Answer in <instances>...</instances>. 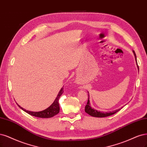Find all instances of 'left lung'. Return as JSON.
Returning a JSON list of instances; mask_svg holds the SVG:
<instances>
[{"mask_svg": "<svg viewBox=\"0 0 147 147\" xmlns=\"http://www.w3.org/2000/svg\"><path fill=\"white\" fill-rule=\"evenodd\" d=\"M134 54L135 55V58H136V63L138 64L137 63V59H136V53L134 52V51H133ZM138 67L139 68V66L138 65ZM89 95L88 94V100L86 105L85 106V112L88 113V114H89L91 116H93V117H108V116H110L111 115H113L114 114H115L116 113H117L119 111H120V109H117L115 111H113V112H109V113H103V112H100V111H98L97 110H95L92 108H91L90 106V103H89Z\"/></svg>", "mask_w": 147, "mask_h": 147, "instance_id": "obj_1", "label": "left lung"}]
</instances>
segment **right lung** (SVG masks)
I'll list each match as a JSON object with an SVG mask.
<instances>
[{
  "label": "right lung",
  "mask_w": 147,
  "mask_h": 147,
  "mask_svg": "<svg viewBox=\"0 0 147 147\" xmlns=\"http://www.w3.org/2000/svg\"><path fill=\"white\" fill-rule=\"evenodd\" d=\"M63 92H64V88H62L60 90L59 94H58L57 97L55 100L54 102L52 103V105L47 109H45L42 111H40V112H32V111H27L25 109L21 108L19 105H18L19 106V107L20 108H21L24 111H25V112H26L30 115L34 116V117H40V118H50V117H53V116L59 113V105L58 101H59V97H61V95L63 94Z\"/></svg>",
  "instance_id": "1"
}]
</instances>
